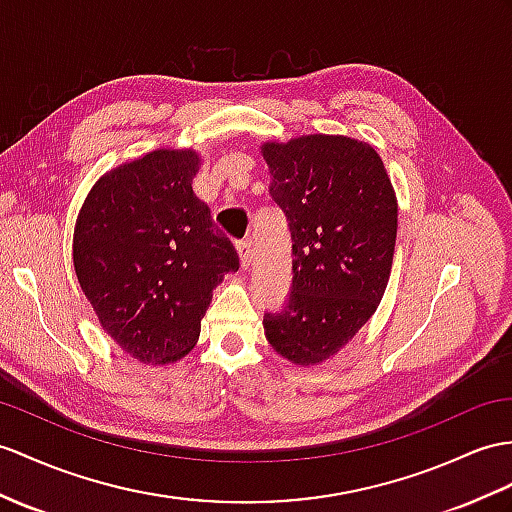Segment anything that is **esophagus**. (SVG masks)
Returning a JSON list of instances; mask_svg holds the SVG:
<instances>
[{
  "label": "esophagus",
  "instance_id": "34e87169",
  "mask_svg": "<svg viewBox=\"0 0 512 512\" xmlns=\"http://www.w3.org/2000/svg\"><path fill=\"white\" fill-rule=\"evenodd\" d=\"M236 252H239L241 267H243V269H249V265H252V241L243 239V241L236 243Z\"/></svg>",
  "mask_w": 512,
  "mask_h": 512
}]
</instances>
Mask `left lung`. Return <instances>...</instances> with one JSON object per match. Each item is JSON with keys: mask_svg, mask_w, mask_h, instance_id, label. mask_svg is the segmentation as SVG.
I'll return each instance as SVG.
<instances>
[{"mask_svg": "<svg viewBox=\"0 0 512 512\" xmlns=\"http://www.w3.org/2000/svg\"><path fill=\"white\" fill-rule=\"evenodd\" d=\"M269 193L289 221L293 284L265 336L295 365L336 354L376 313L391 276L397 199L382 158L350 136L265 143Z\"/></svg>", "mask_w": 512, "mask_h": 512, "instance_id": "left-lung-1", "label": "left lung"}]
</instances>
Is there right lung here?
I'll return each mask as SVG.
<instances>
[{
  "mask_svg": "<svg viewBox=\"0 0 512 512\" xmlns=\"http://www.w3.org/2000/svg\"><path fill=\"white\" fill-rule=\"evenodd\" d=\"M199 156L156 149L99 178L73 232V265L110 339L141 363L193 350L234 245L193 193Z\"/></svg>",
  "mask_w": 512,
  "mask_h": 512,
  "instance_id": "add662e5",
  "label": "right lung"
}]
</instances>
